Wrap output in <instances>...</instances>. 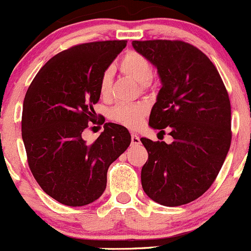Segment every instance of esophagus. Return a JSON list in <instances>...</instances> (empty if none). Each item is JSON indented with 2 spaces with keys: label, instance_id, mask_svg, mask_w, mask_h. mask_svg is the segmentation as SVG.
I'll use <instances>...</instances> for the list:
<instances>
[{
  "label": "esophagus",
  "instance_id": "obj_1",
  "mask_svg": "<svg viewBox=\"0 0 251 251\" xmlns=\"http://www.w3.org/2000/svg\"><path fill=\"white\" fill-rule=\"evenodd\" d=\"M131 144H132V146H140L141 144L140 137H138L136 133H132V135H131Z\"/></svg>",
  "mask_w": 251,
  "mask_h": 251
}]
</instances>
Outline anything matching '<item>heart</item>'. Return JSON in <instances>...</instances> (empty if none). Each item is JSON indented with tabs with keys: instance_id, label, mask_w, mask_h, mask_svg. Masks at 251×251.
I'll list each match as a JSON object with an SVG mask.
<instances>
[{
	"instance_id": "obj_1",
	"label": "heart",
	"mask_w": 251,
	"mask_h": 251,
	"mask_svg": "<svg viewBox=\"0 0 251 251\" xmlns=\"http://www.w3.org/2000/svg\"><path fill=\"white\" fill-rule=\"evenodd\" d=\"M119 69L126 76L141 83L142 87L148 86L153 76V67L144 55L137 52H128L119 63ZM111 86V70L108 69L100 77V91L102 95H108ZM148 113V105L144 103L116 105L110 111V118L116 123L130 128H137L143 124L144 116Z\"/></svg>"
}]
</instances>
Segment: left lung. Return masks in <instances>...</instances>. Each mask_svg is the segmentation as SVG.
<instances>
[{
    "instance_id": "8db88e82",
    "label": "left lung",
    "mask_w": 251,
    "mask_h": 251,
    "mask_svg": "<svg viewBox=\"0 0 251 251\" xmlns=\"http://www.w3.org/2000/svg\"><path fill=\"white\" fill-rule=\"evenodd\" d=\"M155 67L161 88L149 116L154 130L174 141L142 137L148 160L142 188L155 203L178 206L204 194L231 146V103L219 72L201 50L182 41H132Z\"/></svg>"
}]
</instances>
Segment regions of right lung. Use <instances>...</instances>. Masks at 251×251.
<instances>
[{
	"mask_svg": "<svg viewBox=\"0 0 251 251\" xmlns=\"http://www.w3.org/2000/svg\"><path fill=\"white\" fill-rule=\"evenodd\" d=\"M126 44L90 42L58 53L25 95L22 137L29 168L48 196L68 206L97 201L110 164L131 143L127 128L113 123L92 143L81 136L100 100V77Z\"/></svg>",
	"mask_w": 251,
	"mask_h": 251,
	"instance_id": "right-lung-1",
	"label": "right lung"
}]
</instances>
